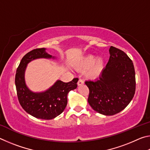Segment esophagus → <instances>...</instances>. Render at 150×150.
Returning a JSON list of instances; mask_svg holds the SVG:
<instances>
[{
	"instance_id": "obj_1",
	"label": "esophagus",
	"mask_w": 150,
	"mask_h": 150,
	"mask_svg": "<svg viewBox=\"0 0 150 150\" xmlns=\"http://www.w3.org/2000/svg\"><path fill=\"white\" fill-rule=\"evenodd\" d=\"M83 84H84V82H83V81L82 79H79V80L78 81V82H77L78 86L82 85H83Z\"/></svg>"
}]
</instances>
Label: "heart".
I'll list each match as a JSON object with an SVG mask.
<instances>
[{
	"label": "heart",
	"instance_id": "obj_1",
	"mask_svg": "<svg viewBox=\"0 0 150 150\" xmlns=\"http://www.w3.org/2000/svg\"><path fill=\"white\" fill-rule=\"evenodd\" d=\"M81 69L87 70L88 77L96 79L99 76L104 69L105 61L102 57H95L93 55H87L81 60L79 63Z\"/></svg>",
	"mask_w": 150,
	"mask_h": 150
}]
</instances>
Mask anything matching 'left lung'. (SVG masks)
Returning a JSON list of instances; mask_svg holds the SVG:
<instances>
[{
	"instance_id": "1",
	"label": "left lung",
	"mask_w": 150,
	"mask_h": 150,
	"mask_svg": "<svg viewBox=\"0 0 150 150\" xmlns=\"http://www.w3.org/2000/svg\"><path fill=\"white\" fill-rule=\"evenodd\" d=\"M110 58L99 78L85 81L89 88L88 103L94 110L106 116L124 110L136 91L134 64L123 51L111 46Z\"/></svg>"
}]
</instances>
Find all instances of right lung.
Here are the masks:
<instances>
[{
	"instance_id": "right-lung-1",
	"label": "right lung",
	"mask_w": 150,
	"mask_h": 150,
	"mask_svg": "<svg viewBox=\"0 0 150 150\" xmlns=\"http://www.w3.org/2000/svg\"><path fill=\"white\" fill-rule=\"evenodd\" d=\"M45 48L32 50L22 57L15 76L17 96L24 110L35 118L51 120L62 114L67 106V95L77 87L78 78L69 83L57 80L52 87L43 92H33L25 82V71L27 65L32 61L44 58L55 59L46 52Z\"/></svg>"
}]
</instances>
